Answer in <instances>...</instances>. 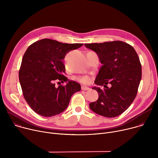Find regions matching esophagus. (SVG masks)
<instances>
[{"instance_id":"esophagus-1","label":"esophagus","mask_w":158,"mask_h":158,"mask_svg":"<svg viewBox=\"0 0 158 158\" xmlns=\"http://www.w3.org/2000/svg\"><path fill=\"white\" fill-rule=\"evenodd\" d=\"M89 89H90V88H89L86 86H81V90H88Z\"/></svg>"}]
</instances>
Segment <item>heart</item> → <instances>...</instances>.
Returning <instances> with one entry per match:
<instances>
[{"label": "heart", "instance_id": "heart-1", "mask_svg": "<svg viewBox=\"0 0 158 158\" xmlns=\"http://www.w3.org/2000/svg\"><path fill=\"white\" fill-rule=\"evenodd\" d=\"M78 80L80 81L81 83H87L89 81V77L88 76H83V77H80L77 78Z\"/></svg>", "mask_w": 158, "mask_h": 158}]
</instances>
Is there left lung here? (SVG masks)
<instances>
[{
  "label": "left lung",
  "mask_w": 158,
  "mask_h": 158,
  "mask_svg": "<svg viewBox=\"0 0 158 158\" xmlns=\"http://www.w3.org/2000/svg\"><path fill=\"white\" fill-rule=\"evenodd\" d=\"M85 46L98 55L102 66L94 83L105 88H92L98 91L99 98L90 103V110L105 117L118 116L127 110L137 95L142 77L139 57L131 45L122 41Z\"/></svg>",
  "instance_id": "1"
}]
</instances>
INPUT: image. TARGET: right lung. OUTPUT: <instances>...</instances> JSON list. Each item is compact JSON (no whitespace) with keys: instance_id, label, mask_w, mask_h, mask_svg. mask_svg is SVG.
Wrapping results in <instances>:
<instances>
[{"instance_id":"add662e5","label":"right lung","mask_w":158,"mask_h":158,"mask_svg":"<svg viewBox=\"0 0 158 158\" xmlns=\"http://www.w3.org/2000/svg\"><path fill=\"white\" fill-rule=\"evenodd\" d=\"M82 45L44 39L28 47L22 59L19 80L24 98L36 113L45 117L61 113L73 94L81 90L78 83L63 75V59L69 51ZM56 81L67 84L56 88Z\"/></svg>"}]
</instances>
